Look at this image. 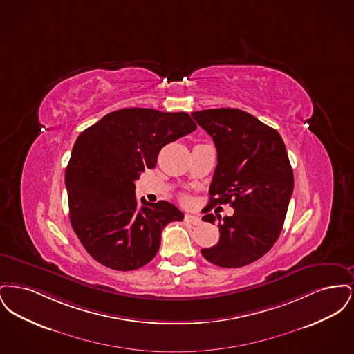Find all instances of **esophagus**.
<instances>
[{
  "label": "esophagus",
  "mask_w": 354,
  "mask_h": 354,
  "mask_svg": "<svg viewBox=\"0 0 354 354\" xmlns=\"http://www.w3.org/2000/svg\"><path fill=\"white\" fill-rule=\"evenodd\" d=\"M185 223H188V224H194V225H198V224H201V218L199 216H195V215H185Z\"/></svg>",
  "instance_id": "1"
}]
</instances>
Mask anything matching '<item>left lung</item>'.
I'll use <instances>...</instances> for the list:
<instances>
[{"instance_id": "left-lung-1", "label": "left lung", "mask_w": 354, "mask_h": 354, "mask_svg": "<svg viewBox=\"0 0 354 354\" xmlns=\"http://www.w3.org/2000/svg\"><path fill=\"white\" fill-rule=\"evenodd\" d=\"M191 115L218 151L208 205L230 203L235 209L219 223V241L202 250L203 257L223 268L248 266L270 251L283 230L293 192L284 140L243 110L209 109ZM202 219L214 224L216 218L208 214Z\"/></svg>"}]
</instances>
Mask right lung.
I'll use <instances>...</instances> for the list:
<instances>
[{"mask_svg":"<svg viewBox=\"0 0 354 354\" xmlns=\"http://www.w3.org/2000/svg\"><path fill=\"white\" fill-rule=\"evenodd\" d=\"M194 130L187 113L133 107L104 115L77 138L65 174L70 223L102 266L145 267L159 251L162 230L183 220V212L166 201L142 199L139 207L135 180L156 166L166 145Z\"/></svg>","mask_w":354,"mask_h":354,"instance_id":"obj_1","label":"right lung"}]
</instances>
